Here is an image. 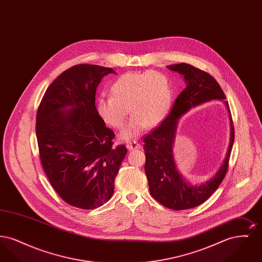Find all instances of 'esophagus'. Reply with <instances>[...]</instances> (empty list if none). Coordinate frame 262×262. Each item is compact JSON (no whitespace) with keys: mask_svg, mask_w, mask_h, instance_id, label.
<instances>
[{"mask_svg":"<svg viewBox=\"0 0 262 262\" xmlns=\"http://www.w3.org/2000/svg\"><path fill=\"white\" fill-rule=\"evenodd\" d=\"M126 147L128 150H137L139 149L141 147V145L137 142L136 140H133V141H128L126 142Z\"/></svg>","mask_w":262,"mask_h":262,"instance_id":"esophagus-1","label":"esophagus"}]
</instances>
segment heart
<instances>
[{"label":"heart","instance_id":"obj_1","mask_svg":"<svg viewBox=\"0 0 262 262\" xmlns=\"http://www.w3.org/2000/svg\"><path fill=\"white\" fill-rule=\"evenodd\" d=\"M110 92L111 97L97 100L96 112L105 124L120 129L129 111L133 118L121 134L125 140L139 136L147 125H159L173 102L170 78L156 71L121 75L113 82Z\"/></svg>","mask_w":262,"mask_h":262}]
</instances>
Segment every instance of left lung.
<instances>
[{"instance_id": "1", "label": "left lung", "mask_w": 262, "mask_h": 262, "mask_svg": "<svg viewBox=\"0 0 262 262\" xmlns=\"http://www.w3.org/2000/svg\"><path fill=\"white\" fill-rule=\"evenodd\" d=\"M168 68L184 75L187 88L179 94L171 112L161 125L143 137L144 170L152 198L170 209L184 210L199 206L208 200L224 180L234 143L235 128L229 104L225 101L231 120V138L224 163L206 184L199 187L187 185L182 174H179L173 158L177 120L194 106L211 100L226 99V96L216 79L204 71L186 62L171 64Z\"/></svg>"}]
</instances>
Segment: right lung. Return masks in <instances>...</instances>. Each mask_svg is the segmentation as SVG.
Segmentation results:
<instances>
[{"label":"right lung","instance_id":"1","mask_svg":"<svg viewBox=\"0 0 262 262\" xmlns=\"http://www.w3.org/2000/svg\"><path fill=\"white\" fill-rule=\"evenodd\" d=\"M111 68L76 64L45 91L36 114L39 157L51 186L68 204L95 209L112 198L126 154L96 112V88ZM71 106L67 112L65 108Z\"/></svg>","mask_w":262,"mask_h":262}]
</instances>
